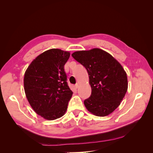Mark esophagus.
Returning <instances> with one entry per match:
<instances>
[{
  "mask_svg": "<svg viewBox=\"0 0 153 153\" xmlns=\"http://www.w3.org/2000/svg\"><path fill=\"white\" fill-rule=\"evenodd\" d=\"M75 89H78V84H76L75 85Z\"/></svg>",
  "mask_w": 153,
  "mask_h": 153,
  "instance_id": "1",
  "label": "esophagus"
}]
</instances>
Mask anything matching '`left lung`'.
Instances as JSON below:
<instances>
[{"label": "left lung", "mask_w": 153, "mask_h": 153, "mask_svg": "<svg viewBox=\"0 0 153 153\" xmlns=\"http://www.w3.org/2000/svg\"><path fill=\"white\" fill-rule=\"evenodd\" d=\"M72 57L87 69L91 94L85 107L96 116L104 117L116 109L128 89L126 73L112 55L100 48L78 51Z\"/></svg>", "instance_id": "obj_1"}]
</instances>
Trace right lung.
Instances as JSON below:
<instances>
[{
	"mask_svg": "<svg viewBox=\"0 0 153 153\" xmlns=\"http://www.w3.org/2000/svg\"><path fill=\"white\" fill-rule=\"evenodd\" d=\"M70 53L50 49L38 55L25 73L24 90L32 108L47 120L65 114L73 92L67 82L64 65Z\"/></svg>",
	"mask_w": 153,
	"mask_h": 153,
	"instance_id": "add662e5",
	"label": "right lung"
}]
</instances>
